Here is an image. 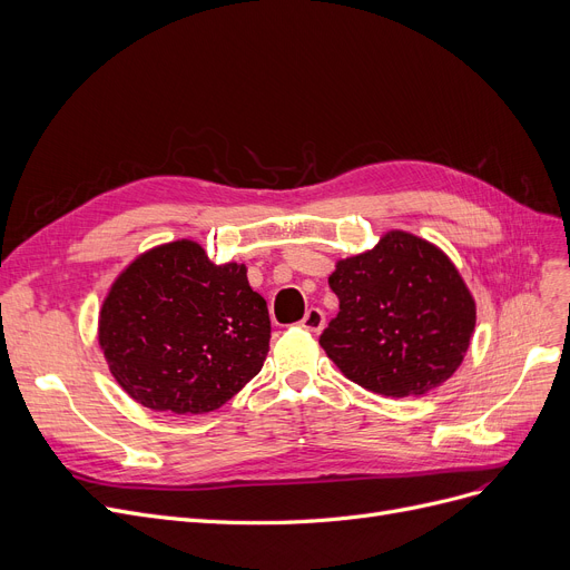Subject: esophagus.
Instances as JSON below:
<instances>
[{
	"label": "esophagus",
	"instance_id": "1",
	"mask_svg": "<svg viewBox=\"0 0 570 570\" xmlns=\"http://www.w3.org/2000/svg\"><path fill=\"white\" fill-rule=\"evenodd\" d=\"M302 330L313 332V334L322 332L324 330V313L320 308H308L302 320Z\"/></svg>",
	"mask_w": 570,
	"mask_h": 570
}]
</instances>
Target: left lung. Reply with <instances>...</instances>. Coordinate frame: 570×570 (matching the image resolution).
Segmentation results:
<instances>
[{"mask_svg":"<svg viewBox=\"0 0 570 570\" xmlns=\"http://www.w3.org/2000/svg\"><path fill=\"white\" fill-rule=\"evenodd\" d=\"M338 315L320 345L347 381L383 396H420L462 366L475 299L431 240L390 229L371 250L336 262Z\"/></svg>","mask_w":570,"mask_h":570,"instance_id":"left-lung-1","label":"left lung"}]
</instances>
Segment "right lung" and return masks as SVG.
<instances>
[{"label":"right lung","mask_w":570,"mask_h":570,"mask_svg":"<svg viewBox=\"0 0 570 570\" xmlns=\"http://www.w3.org/2000/svg\"><path fill=\"white\" fill-rule=\"evenodd\" d=\"M268 338V308L246 264H215L193 238L134 257L99 308L108 371L159 413L218 411L262 371Z\"/></svg>","instance_id":"obj_1"}]
</instances>
